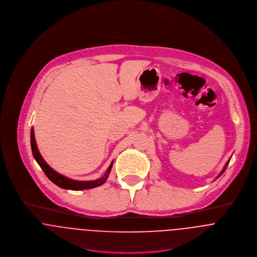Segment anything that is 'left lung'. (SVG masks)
Listing matches in <instances>:
<instances>
[{
  "label": "left lung",
  "mask_w": 257,
  "mask_h": 257,
  "mask_svg": "<svg viewBox=\"0 0 257 257\" xmlns=\"http://www.w3.org/2000/svg\"><path fill=\"white\" fill-rule=\"evenodd\" d=\"M228 163H229V160H228V162H227V163H226V165H225V167H224V169H223V170H222V171H221V172H220V173H219V175H218V176H217V178H218V177H220V176H221V175H222V174H223V173H224V171H226V169H227V167H228Z\"/></svg>",
  "instance_id": "1"
}]
</instances>
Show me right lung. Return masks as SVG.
I'll list each match as a JSON object with an SVG mask.
<instances>
[{
    "label": "right lung",
    "mask_w": 257,
    "mask_h": 257,
    "mask_svg": "<svg viewBox=\"0 0 257 257\" xmlns=\"http://www.w3.org/2000/svg\"><path fill=\"white\" fill-rule=\"evenodd\" d=\"M30 145H31V150H32V154L33 157L35 159V161L37 162V164L40 166V168L42 169V171H44V173L46 174V176L59 187L63 188V189H70V190H85V189H90V188H94L97 186L102 185L106 179L108 178V175L111 171L112 166H113V161L110 164V166L108 167L107 171L104 173L103 176H101L98 179L95 180H88V181H81V180H75V179H71L69 177H66L65 175H62L60 173H58L57 171H54L42 158V156L40 155L36 141H35V137H34V130L33 128H31L30 131Z\"/></svg>",
    "instance_id": "right-lung-1"
}]
</instances>
